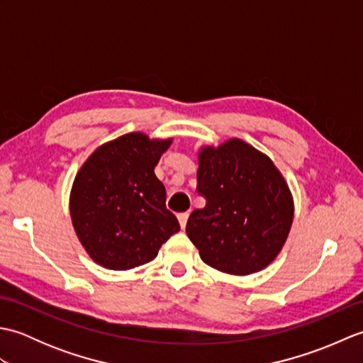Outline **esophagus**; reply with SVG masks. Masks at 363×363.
<instances>
[{
  "label": "esophagus",
  "mask_w": 363,
  "mask_h": 363,
  "mask_svg": "<svg viewBox=\"0 0 363 363\" xmlns=\"http://www.w3.org/2000/svg\"><path fill=\"white\" fill-rule=\"evenodd\" d=\"M177 220H179V225H181V228H182V229L186 228V225H187V220H189V212H182V213L177 215Z\"/></svg>",
  "instance_id": "obj_1"
}]
</instances>
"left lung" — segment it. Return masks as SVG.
<instances>
[{
	"label": "left lung",
	"instance_id": "obj_1",
	"mask_svg": "<svg viewBox=\"0 0 363 363\" xmlns=\"http://www.w3.org/2000/svg\"><path fill=\"white\" fill-rule=\"evenodd\" d=\"M196 181L206 206L190 213L186 233L204 264L234 276L267 268L287 242L295 215L273 160L242 138L203 145Z\"/></svg>",
	"mask_w": 363,
	"mask_h": 363
}]
</instances>
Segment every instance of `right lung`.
I'll return each mask as SVG.
<instances>
[{
    "instance_id": "obj_1",
    "label": "right lung",
    "mask_w": 363,
    "mask_h": 363,
    "mask_svg": "<svg viewBox=\"0 0 363 363\" xmlns=\"http://www.w3.org/2000/svg\"><path fill=\"white\" fill-rule=\"evenodd\" d=\"M173 137L129 133L106 142L76 173L70 217L76 237L95 264L125 272L157 257L160 246L179 233L167 209V191L156 174Z\"/></svg>"
}]
</instances>
